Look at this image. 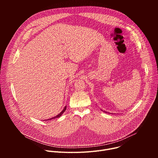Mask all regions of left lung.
I'll return each mask as SVG.
<instances>
[{
	"label": "left lung",
	"mask_w": 158,
	"mask_h": 158,
	"mask_svg": "<svg viewBox=\"0 0 158 158\" xmlns=\"http://www.w3.org/2000/svg\"><path fill=\"white\" fill-rule=\"evenodd\" d=\"M104 112H106V113H107V112H106V111H104ZM108 114H109V113H108Z\"/></svg>",
	"instance_id": "left-lung-1"
}]
</instances>
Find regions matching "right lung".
Listing matches in <instances>:
<instances>
[{
	"mask_svg": "<svg viewBox=\"0 0 158 158\" xmlns=\"http://www.w3.org/2000/svg\"><path fill=\"white\" fill-rule=\"evenodd\" d=\"M65 109H66V106H65V107L64 108V109L62 110V112H60V113H59L58 115H57L56 116H55V117H54V118H51V119H48V121H49V120H52V119H56V118H59V117H60L61 116V115L64 113V112L65 111Z\"/></svg>",
	"mask_w": 158,
	"mask_h": 158,
	"instance_id": "right-lung-1",
	"label": "right lung"
}]
</instances>
